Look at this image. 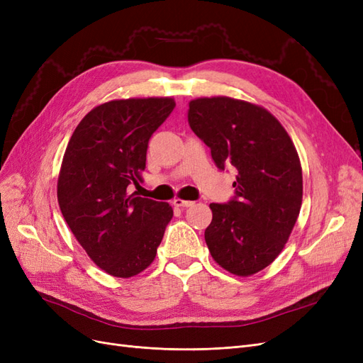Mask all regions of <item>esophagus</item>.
Segmentation results:
<instances>
[{
    "mask_svg": "<svg viewBox=\"0 0 363 363\" xmlns=\"http://www.w3.org/2000/svg\"><path fill=\"white\" fill-rule=\"evenodd\" d=\"M174 206L175 207H189L194 204V201H189V200H182V199H175L174 201Z\"/></svg>",
    "mask_w": 363,
    "mask_h": 363,
    "instance_id": "esophagus-1",
    "label": "esophagus"
}]
</instances>
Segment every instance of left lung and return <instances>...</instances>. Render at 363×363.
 Returning <instances> with one entry per match:
<instances>
[{
  "label": "left lung",
  "instance_id": "obj_1",
  "mask_svg": "<svg viewBox=\"0 0 363 363\" xmlns=\"http://www.w3.org/2000/svg\"><path fill=\"white\" fill-rule=\"evenodd\" d=\"M194 133L219 169L235 167V196L212 203L206 244L218 265L247 277L276 260L298 218L303 174L289 135L267 108L230 96L189 103Z\"/></svg>",
  "mask_w": 363,
  "mask_h": 363
}]
</instances>
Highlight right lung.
Masks as SVG:
<instances>
[{"mask_svg": "<svg viewBox=\"0 0 363 363\" xmlns=\"http://www.w3.org/2000/svg\"><path fill=\"white\" fill-rule=\"evenodd\" d=\"M172 98H128L96 106L65 151L57 200L95 265L128 279L155 260L172 207L130 194L145 169L148 140L174 111Z\"/></svg>", "mask_w": 363, "mask_h": 363, "instance_id": "add662e5", "label": "right lung"}]
</instances>
